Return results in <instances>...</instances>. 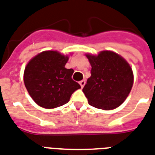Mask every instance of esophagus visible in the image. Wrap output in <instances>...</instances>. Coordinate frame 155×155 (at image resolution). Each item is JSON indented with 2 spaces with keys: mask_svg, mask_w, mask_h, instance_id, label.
Returning a JSON list of instances; mask_svg holds the SVG:
<instances>
[{
  "mask_svg": "<svg viewBox=\"0 0 155 155\" xmlns=\"http://www.w3.org/2000/svg\"><path fill=\"white\" fill-rule=\"evenodd\" d=\"M80 84H81V88H83V87L84 86V84H85V81H84V80H83V81H80Z\"/></svg>",
  "mask_w": 155,
  "mask_h": 155,
  "instance_id": "obj_1",
  "label": "esophagus"
}]
</instances>
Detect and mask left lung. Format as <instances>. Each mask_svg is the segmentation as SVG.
Returning a JSON list of instances; mask_svg holds the SVG:
<instances>
[{
  "label": "left lung",
  "instance_id": "obj_1",
  "mask_svg": "<svg viewBox=\"0 0 155 155\" xmlns=\"http://www.w3.org/2000/svg\"><path fill=\"white\" fill-rule=\"evenodd\" d=\"M91 68L83 92L89 105L103 110L114 109L130 94L134 81L132 70L127 61L111 51L97 56L86 54Z\"/></svg>",
  "mask_w": 155,
  "mask_h": 155
}]
</instances>
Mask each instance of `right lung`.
Returning <instances> with one entry per match:
<instances>
[{
	"instance_id": "right-lung-1",
	"label": "right lung",
	"mask_w": 155,
	"mask_h": 155,
	"mask_svg": "<svg viewBox=\"0 0 155 155\" xmlns=\"http://www.w3.org/2000/svg\"><path fill=\"white\" fill-rule=\"evenodd\" d=\"M68 56L45 51L32 58L25 69L24 82L31 98L44 108H54L68 103L81 85L72 80L73 69L65 67Z\"/></svg>"
}]
</instances>
